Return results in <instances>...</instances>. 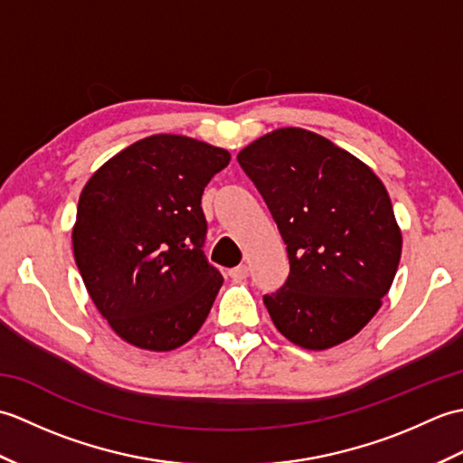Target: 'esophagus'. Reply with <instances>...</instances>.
<instances>
[{"label": "esophagus", "instance_id": "34e87169", "mask_svg": "<svg viewBox=\"0 0 463 463\" xmlns=\"http://www.w3.org/2000/svg\"><path fill=\"white\" fill-rule=\"evenodd\" d=\"M229 277H231L232 280H244V279L249 277V267H247V264H241V267H234V269L229 270Z\"/></svg>", "mask_w": 463, "mask_h": 463}]
</instances>
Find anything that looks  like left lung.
Wrapping results in <instances>:
<instances>
[{
  "label": "left lung",
  "mask_w": 463,
  "mask_h": 463,
  "mask_svg": "<svg viewBox=\"0 0 463 463\" xmlns=\"http://www.w3.org/2000/svg\"><path fill=\"white\" fill-rule=\"evenodd\" d=\"M287 244L290 272L264 294L274 326L307 350L350 340L382 307L402 257L386 186L326 137L282 127L239 153Z\"/></svg>",
  "instance_id": "left-lung-1"
}]
</instances>
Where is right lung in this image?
Returning <instances> with one entry per match:
<instances>
[{"label":"right lung","mask_w":463,"mask_h":463,"mask_svg":"<svg viewBox=\"0 0 463 463\" xmlns=\"http://www.w3.org/2000/svg\"><path fill=\"white\" fill-rule=\"evenodd\" d=\"M231 153L184 135H151L85 183L71 241L85 288L113 332L169 352L209 317L222 274L206 262L204 186Z\"/></svg>","instance_id":"right-lung-1"}]
</instances>
